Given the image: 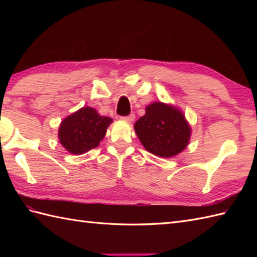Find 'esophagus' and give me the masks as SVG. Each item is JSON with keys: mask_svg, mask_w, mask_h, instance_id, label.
Segmentation results:
<instances>
[{"mask_svg": "<svg viewBox=\"0 0 257 257\" xmlns=\"http://www.w3.org/2000/svg\"><path fill=\"white\" fill-rule=\"evenodd\" d=\"M123 121H125V122H133L134 120H135V113H132V114H129V116H125V117H122L121 118Z\"/></svg>", "mask_w": 257, "mask_h": 257, "instance_id": "obj_1", "label": "esophagus"}]
</instances>
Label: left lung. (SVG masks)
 I'll use <instances>...</instances> for the list:
<instances>
[{"instance_id": "8db88e82", "label": "left lung", "mask_w": 257, "mask_h": 257, "mask_svg": "<svg viewBox=\"0 0 257 257\" xmlns=\"http://www.w3.org/2000/svg\"><path fill=\"white\" fill-rule=\"evenodd\" d=\"M135 132L147 151L161 158L182 152L191 137L190 124L182 111L161 101L146 107L145 116L135 123Z\"/></svg>"}]
</instances>
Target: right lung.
<instances>
[{"label": "right lung", "mask_w": 257, "mask_h": 257, "mask_svg": "<svg viewBox=\"0 0 257 257\" xmlns=\"http://www.w3.org/2000/svg\"><path fill=\"white\" fill-rule=\"evenodd\" d=\"M112 122L94 108L83 107L65 118L58 129L59 143L73 155H83L99 146Z\"/></svg>", "instance_id": "obj_1"}]
</instances>
